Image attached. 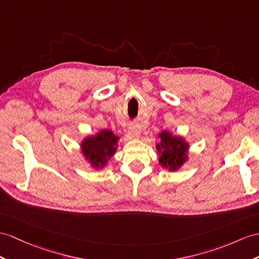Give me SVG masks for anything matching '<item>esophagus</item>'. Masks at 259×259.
I'll list each match as a JSON object with an SVG mask.
<instances>
[{"mask_svg": "<svg viewBox=\"0 0 259 259\" xmlns=\"http://www.w3.org/2000/svg\"><path fill=\"white\" fill-rule=\"evenodd\" d=\"M142 133V127L140 124L137 123H133L130 125V134L133 136V137H140Z\"/></svg>", "mask_w": 259, "mask_h": 259, "instance_id": "34e87169", "label": "esophagus"}]
</instances>
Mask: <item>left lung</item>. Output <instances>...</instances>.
<instances>
[{
    "instance_id": "left-lung-1",
    "label": "left lung",
    "mask_w": 259,
    "mask_h": 259,
    "mask_svg": "<svg viewBox=\"0 0 259 259\" xmlns=\"http://www.w3.org/2000/svg\"><path fill=\"white\" fill-rule=\"evenodd\" d=\"M159 136L160 145H157V149L161 153L159 162L170 170L178 169L187 159L188 145L182 138L174 137L168 132H162Z\"/></svg>"
}]
</instances>
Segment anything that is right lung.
<instances>
[{
  "label": "right lung",
  "mask_w": 259,
  "mask_h": 259,
  "mask_svg": "<svg viewBox=\"0 0 259 259\" xmlns=\"http://www.w3.org/2000/svg\"><path fill=\"white\" fill-rule=\"evenodd\" d=\"M117 140L118 138L111 131H101L97 136L84 140L82 143V153L94 167H102L108 161V158L115 153Z\"/></svg>",
  "instance_id": "1"
}]
</instances>
